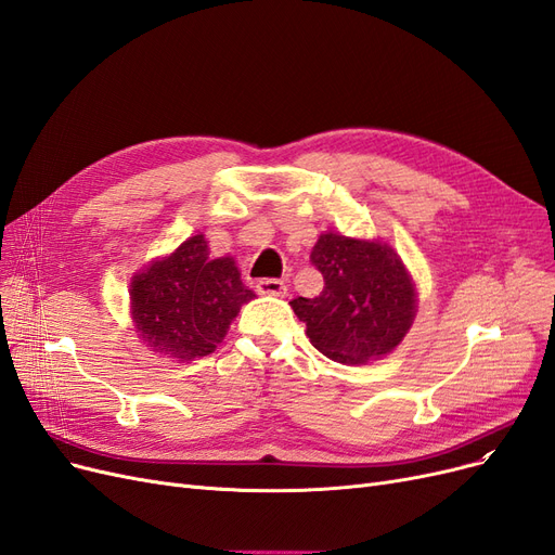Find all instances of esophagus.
<instances>
[{
    "instance_id": "1",
    "label": "esophagus",
    "mask_w": 555,
    "mask_h": 555,
    "mask_svg": "<svg viewBox=\"0 0 555 555\" xmlns=\"http://www.w3.org/2000/svg\"><path fill=\"white\" fill-rule=\"evenodd\" d=\"M256 291L258 295H272V297H285V293H288L285 283L279 279H260L256 283Z\"/></svg>"
}]
</instances>
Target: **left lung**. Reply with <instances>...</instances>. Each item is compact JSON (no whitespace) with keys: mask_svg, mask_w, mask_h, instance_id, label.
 I'll use <instances>...</instances> for the list:
<instances>
[{"mask_svg":"<svg viewBox=\"0 0 555 555\" xmlns=\"http://www.w3.org/2000/svg\"><path fill=\"white\" fill-rule=\"evenodd\" d=\"M324 288L291 301L306 336L332 361L361 365L386 357L416 318V285L400 256L379 240L322 233L311 251Z\"/></svg>","mask_w":555,"mask_h":555,"instance_id":"1","label":"left lung"}]
</instances>
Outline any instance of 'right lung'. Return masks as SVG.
<instances>
[{"instance_id": "right-lung-1", "label": "right lung", "mask_w": 555, "mask_h": 555, "mask_svg": "<svg viewBox=\"0 0 555 555\" xmlns=\"http://www.w3.org/2000/svg\"><path fill=\"white\" fill-rule=\"evenodd\" d=\"M254 297L235 260H212L208 242L194 235L132 276L130 311L153 352L194 361L215 352L240 306Z\"/></svg>"}]
</instances>
